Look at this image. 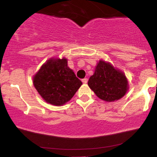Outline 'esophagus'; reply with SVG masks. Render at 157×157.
Returning a JSON list of instances; mask_svg holds the SVG:
<instances>
[{
    "label": "esophagus",
    "instance_id": "obj_1",
    "mask_svg": "<svg viewBox=\"0 0 157 157\" xmlns=\"http://www.w3.org/2000/svg\"><path fill=\"white\" fill-rule=\"evenodd\" d=\"M82 82H83V83H86L87 82H88V79H87V78H83V80H82Z\"/></svg>",
    "mask_w": 157,
    "mask_h": 157
}]
</instances>
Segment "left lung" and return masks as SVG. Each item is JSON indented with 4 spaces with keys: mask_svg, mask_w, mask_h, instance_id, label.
<instances>
[{
    "mask_svg": "<svg viewBox=\"0 0 157 157\" xmlns=\"http://www.w3.org/2000/svg\"><path fill=\"white\" fill-rule=\"evenodd\" d=\"M88 85L100 99L110 102L120 99L128 89L124 73L101 60L90 77Z\"/></svg>",
    "mask_w": 157,
    "mask_h": 157,
    "instance_id": "left-lung-1",
    "label": "left lung"
}]
</instances>
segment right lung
I'll return each mask as SVG.
<instances>
[{"label": "right lung", "instance_id": "obj_1", "mask_svg": "<svg viewBox=\"0 0 157 157\" xmlns=\"http://www.w3.org/2000/svg\"><path fill=\"white\" fill-rule=\"evenodd\" d=\"M33 83L47 103L57 106L71 99L82 85L65 58L47 60L34 76Z\"/></svg>", "mask_w": 157, "mask_h": 157}]
</instances>
